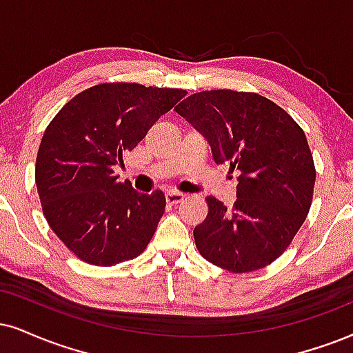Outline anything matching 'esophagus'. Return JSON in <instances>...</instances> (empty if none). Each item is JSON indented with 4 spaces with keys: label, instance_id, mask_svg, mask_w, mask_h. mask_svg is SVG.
<instances>
[{
    "label": "esophagus",
    "instance_id": "esophagus-1",
    "mask_svg": "<svg viewBox=\"0 0 353 353\" xmlns=\"http://www.w3.org/2000/svg\"><path fill=\"white\" fill-rule=\"evenodd\" d=\"M165 199H167L168 204H178L185 199L183 193H178V191H167L165 193Z\"/></svg>",
    "mask_w": 353,
    "mask_h": 353
}]
</instances>
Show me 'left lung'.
<instances>
[{"label": "left lung", "instance_id": "1", "mask_svg": "<svg viewBox=\"0 0 353 353\" xmlns=\"http://www.w3.org/2000/svg\"><path fill=\"white\" fill-rule=\"evenodd\" d=\"M175 111L206 139L214 162L239 175L230 210L208 196L210 212L193 230L199 254L234 273L267 267L311 208L316 168L303 129L278 104L243 91H201Z\"/></svg>", "mask_w": 353, "mask_h": 353}]
</instances>
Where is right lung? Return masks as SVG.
Wrapping results in <instances>:
<instances>
[{
  "mask_svg": "<svg viewBox=\"0 0 353 353\" xmlns=\"http://www.w3.org/2000/svg\"><path fill=\"white\" fill-rule=\"evenodd\" d=\"M185 90L103 83L78 93L47 125L36 185L50 229L78 259L97 267L136 259L165 212V194L119 181L116 165L145 137Z\"/></svg>",
  "mask_w": 353,
  "mask_h": 353,
  "instance_id": "1",
  "label": "right lung"
}]
</instances>
